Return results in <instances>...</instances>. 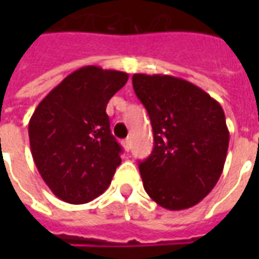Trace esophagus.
I'll return each instance as SVG.
<instances>
[{"label":"esophagus","mask_w":259,"mask_h":259,"mask_svg":"<svg viewBox=\"0 0 259 259\" xmlns=\"http://www.w3.org/2000/svg\"><path fill=\"white\" fill-rule=\"evenodd\" d=\"M122 146H123L124 151H129L132 148V143H130V139H126V140L122 141Z\"/></svg>","instance_id":"34e87169"}]
</instances>
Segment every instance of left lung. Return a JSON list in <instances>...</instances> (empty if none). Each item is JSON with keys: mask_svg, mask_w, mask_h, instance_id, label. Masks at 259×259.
Listing matches in <instances>:
<instances>
[{"mask_svg": "<svg viewBox=\"0 0 259 259\" xmlns=\"http://www.w3.org/2000/svg\"><path fill=\"white\" fill-rule=\"evenodd\" d=\"M146 107L154 150L139 163L147 194L170 211L198 204L221 178L229 130L221 104L187 80L169 74H133Z\"/></svg>", "mask_w": 259, "mask_h": 259, "instance_id": "1", "label": "left lung"}]
</instances>
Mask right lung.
I'll use <instances>...</instances> for the list:
<instances>
[{"label":"right lung","instance_id":"obj_1","mask_svg":"<svg viewBox=\"0 0 259 259\" xmlns=\"http://www.w3.org/2000/svg\"><path fill=\"white\" fill-rule=\"evenodd\" d=\"M129 74L83 66L44 97L29 122L34 163L59 200L85 204L107 190L122 159L107 104Z\"/></svg>","mask_w":259,"mask_h":259}]
</instances>
